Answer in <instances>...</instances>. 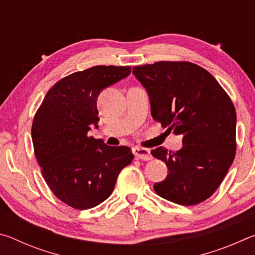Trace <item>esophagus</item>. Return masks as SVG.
<instances>
[{
    "mask_svg": "<svg viewBox=\"0 0 255 255\" xmlns=\"http://www.w3.org/2000/svg\"><path fill=\"white\" fill-rule=\"evenodd\" d=\"M132 153L136 156V158L144 159V161H149V159H152V155H150L149 149L147 148L135 146V147H132Z\"/></svg>",
    "mask_w": 255,
    "mask_h": 255,
    "instance_id": "obj_1",
    "label": "esophagus"
}]
</instances>
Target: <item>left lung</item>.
I'll return each instance as SVG.
<instances>
[{"label": "left lung", "instance_id": "1", "mask_svg": "<svg viewBox=\"0 0 255 255\" xmlns=\"http://www.w3.org/2000/svg\"><path fill=\"white\" fill-rule=\"evenodd\" d=\"M150 114L167 130L182 135V148L150 153L166 164V179L154 184L159 197L182 206L200 204L217 190L236 152V112L230 97L205 68L189 62L135 66Z\"/></svg>", "mask_w": 255, "mask_h": 255}]
</instances>
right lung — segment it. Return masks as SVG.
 <instances>
[{
	"instance_id": "right-lung-1",
	"label": "right lung",
	"mask_w": 255,
	"mask_h": 255,
	"mask_svg": "<svg viewBox=\"0 0 255 255\" xmlns=\"http://www.w3.org/2000/svg\"><path fill=\"white\" fill-rule=\"evenodd\" d=\"M129 66H94L58 81L33 118L31 137L41 173L54 195L75 209L93 208L114 191L133 158L127 146H108L88 136L98 128L102 90L130 74Z\"/></svg>"
}]
</instances>
